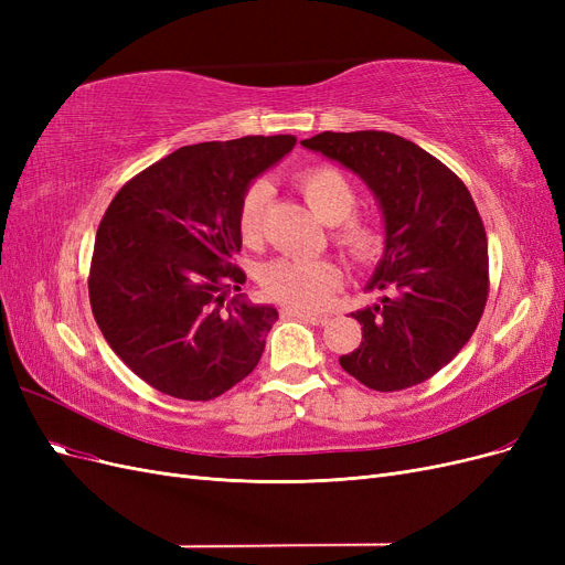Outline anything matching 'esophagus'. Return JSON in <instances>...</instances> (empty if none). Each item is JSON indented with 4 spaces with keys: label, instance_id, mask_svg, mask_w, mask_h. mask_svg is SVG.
<instances>
[{
    "label": "esophagus",
    "instance_id": "34e87169",
    "mask_svg": "<svg viewBox=\"0 0 565 565\" xmlns=\"http://www.w3.org/2000/svg\"><path fill=\"white\" fill-rule=\"evenodd\" d=\"M285 318H303V320H311L316 324H324L330 320L328 313H316V311H301V309H285L282 311Z\"/></svg>",
    "mask_w": 565,
    "mask_h": 565
}]
</instances>
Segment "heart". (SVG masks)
Listing matches in <instances>:
<instances>
[{"instance_id": "b5f03b06", "label": "heart", "mask_w": 565, "mask_h": 565, "mask_svg": "<svg viewBox=\"0 0 565 565\" xmlns=\"http://www.w3.org/2000/svg\"><path fill=\"white\" fill-rule=\"evenodd\" d=\"M297 185L313 214L324 224H337L334 243L351 259L367 262L384 243L382 228L370 216L351 214L355 207L353 183L334 167H309L297 177ZM270 198L266 181H254L237 210V226L245 243H256L264 231V214ZM339 268L324 259H276L262 270L264 292L297 309H318L339 287Z\"/></svg>"}]
</instances>
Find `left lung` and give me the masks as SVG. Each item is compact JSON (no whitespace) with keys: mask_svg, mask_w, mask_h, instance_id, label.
Instances as JSON below:
<instances>
[{"mask_svg":"<svg viewBox=\"0 0 565 565\" xmlns=\"http://www.w3.org/2000/svg\"><path fill=\"white\" fill-rule=\"evenodd\" d=\"M303 148L347 167L377 200L384 254L351 313L363 341L339 363L374 391L422 384L467 344L488 299V237L467 185L417 143L388 131H322Z\"/></svg>","mask_w":565,"mask_h":565,"instance_id":"left-lung-1","label":"left lung"}]
</instances>
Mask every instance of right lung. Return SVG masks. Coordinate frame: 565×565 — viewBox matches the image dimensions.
<instances>
[{"mask_svg": "<svg viewBox=\"0 0 565 565\" xmlns=\"http://www.w3.org/2000/svg\"><path fill=\"white\" fill-rule=\"evenodd\" d=\"M297 139L185 146L119 188L96 231L92 311L125 365L167 396L212 401L259 363L278 311L252 303L233 266L249 183Z\"/></svg>", "mask_w": 565, "mask_h": 565, "instance_id": "add662e5", "label": "right lung"}]
</instances>
